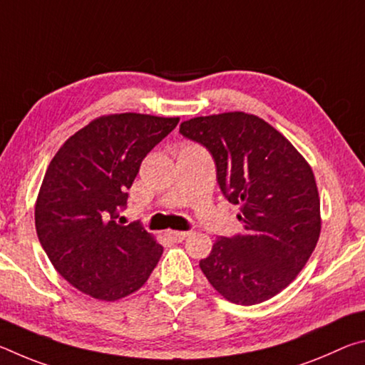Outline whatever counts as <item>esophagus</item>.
<instances>
[{
    "mask_svg": "<svg viewBox=\"0 0 365 365\" xmlns=\"http://www.w3.org/2000/svg\"><path fill=\"white\" fill-rule=\"evenodd\" d=\"M168 235H169L172 240H175V242H183L185 238L190 237L191 232H175V230H170V232H168Z\"/></svg>",
    "mask_w": 365,
    "mask_h": 365,
    "instance_id": "34e87169",
    "label": "esophagus"
}]
</instances>
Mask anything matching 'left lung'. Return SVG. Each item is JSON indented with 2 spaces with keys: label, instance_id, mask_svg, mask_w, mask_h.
<instances>
[{
  "label": "left lung",
  "instance_id": "1",
  "mask_svg": "<svg viewBox=\"0 0 365 365\" xmlns=\"http://www.w3.org/2000/svg\"><path fill=\"white\" fill-rule=\"evenodd\" d=\"M180 133L212 154L222 193L240 205L243 233L220 237L200 267L227 301L252 306L292 283L319 242L316 177L270 123L242 110L193 117Z\"/></svg>",
  "mask_w": 365,
  "mask_h": 365
}]
</instances>
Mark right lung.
I'll return each mask as SVG.
<instances>
[{"instance_id":"1","label":"right lung","mask_w":365,"mask_h":365,"mask_svg":"<svg viewBox=\"0 0 365 365\" xmlns=\"http://www.w3.org/2000/svg\"><path fill=\"white\" fill-rule=\"evenodd\" d=\"M178 117L101 115L66 140L49 163L35 202L36 235L61 277L100 301L145 285L163 246L138 222H117L141 160Z\"/></svg>"}]
</instances>
